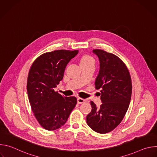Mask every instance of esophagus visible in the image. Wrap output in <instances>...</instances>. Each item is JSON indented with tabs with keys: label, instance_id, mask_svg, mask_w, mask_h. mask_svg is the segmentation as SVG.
<instances>
[{
	"label": "esophagus",
	"instance_id": "obj_1",
	"mask_svg": "<svg viewBox=\"0 0 157 157\" xmlns=\"http://www.w3.org/2000/svg\"><path fill=\"white\" fill-rule=\"evenodd\" d=\"M85 100L84 99H82L81 98H78V104H82L84 102H85Z\"/></svg>",
	"mask_w": 157,
	"mask_h": 157
}]
</instances>
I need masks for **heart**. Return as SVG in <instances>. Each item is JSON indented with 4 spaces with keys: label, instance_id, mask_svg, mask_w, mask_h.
Here are the masks:
<instances>
[{
    "label": "heart",
    "instance_id": "b5f03b06",
    "mask_svg": "<svg viewBox=\"0 0 157 157\" xmlns=\"http://www.w3.org/2000/svg\"><path fill=\"white\" fill-rule=\"evenodd\" d=\"M95 64L94 59L89 55H86L81 57L80 59V64Z\"/></svg>",
    "mask_w": 157,
    "mask_h": 157
}]
</instances>
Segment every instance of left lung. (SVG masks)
Masks as SVG:
<instances>
[{"mask_svg":"<svg viewBox=\"0 0 157 157\" xmlns=\"http://www.w3.org/2000/svg\"><path fill=\"white\" fill-rule=\"evenodd\" d=\"M100 61L96 79V89H101L102 104L97 107L91 101L92 110L86 122L94 131L106 133L113 131L124 119L132 95V81L125 64L117 56L99 49L93 50Z\"/></svg>","mask_w":157,"mask_h":157,"instance_id":"1","label":"left lung"}]
</instances>
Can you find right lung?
<instances>
[{
  "mask_svg": "<svg viewBox=\"0 0 157 157\" xmlns=\"http://www.w3.org/2000/svg\"><path fill=\"white\" fill-rule=\"evenodd\" d=\"M78 50H58L43 53L32 64L27 90L34 116L47 130L63 126L77 104L76 97H64L54 89L63 78L66 66Z\"/></svg>",
  "mask_w": 157,
  "mask_h": 157,
  "instance_id": "right-lung-1",
  "label": "right lung"
}]
</instances>
